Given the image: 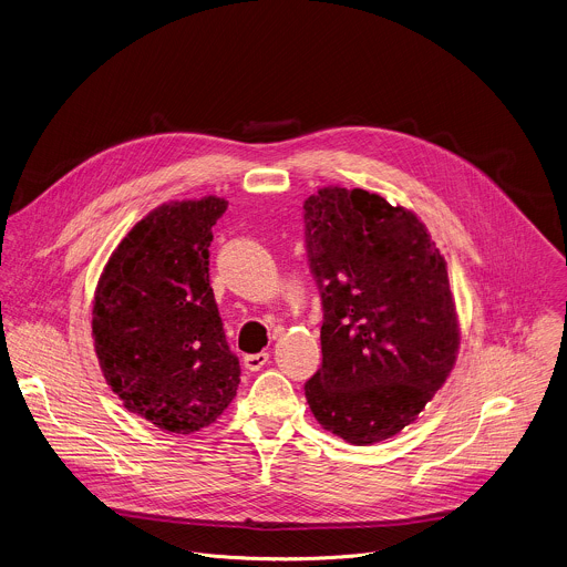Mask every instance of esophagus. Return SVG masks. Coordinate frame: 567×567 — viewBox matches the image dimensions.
<instances>
[{"label":"esophagus","mask_w":567,"mask_h":567,"mask_svg":"<svg viewBox=\"0 0 567 567\" xmlns=\"http://www.w3.org/2000/svg\"><path fill=\"white\" fill-rule=\"evenodd\" d=\"M269 361V352H256V354H245L243 357V365L249 370V372H258L265 363Z\"/></svg>","instance_id":"34e87169"}]
</instances>
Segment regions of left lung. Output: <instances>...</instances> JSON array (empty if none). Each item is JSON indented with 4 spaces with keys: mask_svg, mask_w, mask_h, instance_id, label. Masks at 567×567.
<instances>
[{
    "mask_svg": "<svg viewBox=\"0 0 567 567\" xmlns=\"http://www.w3.org/2000/svg\"><path fill=\"white\" fill-rule=\"evenodd\" d=\"M307 254L322 296V368L307 381L318 423L372 445L414 423L460 348L447 262L408 208L327 186L305 202Z\"/></svg>",
    "mask_w": 567,
    "mask_h": 567,
    "instance_id": "obj_1",
    "label": "left lung"
}]
</instances>
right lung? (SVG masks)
Returning a JSON list of instances; mask_svg holds the SVG:
<instances>
[{"mask_svg":"<svg viewBox=\"0 0 567 567\" xmlns=\"http://www.w3.org/2000/svg\"><path fill=\"white\" fill-rule=\"evenodd\" d=\"M226 199L162 204L128 229L94 293L92 338L122 405L173 434L215 423L240 383L210 287Z\"/></svg>","mask_w":567,"mask_h":567,"instance_id":"right-lung-1","label":"right lung"}]
</instances>
